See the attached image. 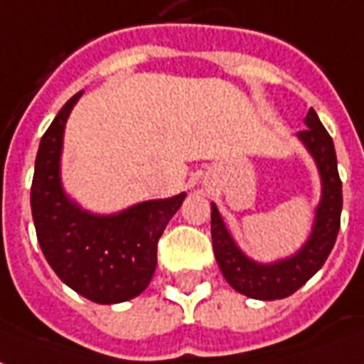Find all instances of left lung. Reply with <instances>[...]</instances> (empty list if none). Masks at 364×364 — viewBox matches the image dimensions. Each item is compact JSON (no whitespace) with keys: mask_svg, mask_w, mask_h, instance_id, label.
<instances>
[{"mask_svg":"<svg viewBox=\"0 0 364 364\" xmlns=\"http://www.w3.org/2000/svg\"><path fill=\"white\" fill-rule=\"evenodd\" d=\"M304 124L306 129L299 132L296 137L316 163L322 182V196L314 215L312 230L301 250L272 264H262L248 258L238 248L235 238L230 237L217 205L211 203V238L215 259L230 287L250 299L277 301L299 291L323 266L338 238L343 198L333 141L330 134L323 129L314 108L309 110Z\"/></svg>","mask_w":364,"mask_h":364,"instance_id":"1","label":"left lung"}]
</instances>
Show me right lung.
I'll return each instance as SVG.
<instances>
[{"instance_id":"obj_1","label":"right lung","mask_w":364,"mask_h":364,"mask_svg":"<svg viewBox=\"0 0 364 364\" xmlns=\"http://www.w3.org/2000/svg\"><path fill=\"white\" fill-rule=\"evenodd\" d=\"M83 92L71 97L46 134L34 163L31 208L42 254L55 275L98 304L141 294L156 267V244L186 193L149 200L110 215L91 213L65 193L62 149L65 122Z\"/></svg>"}]
</instances>
